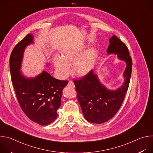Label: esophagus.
Returning a JSON list of instances; mask_svg holds the SVG:
<instances>
[{
  "instance_id": "obj_1",
  "label": "esophagus",
  "mask_w": 153,
  "mask_h": 153,
  "mask_svg": "<svg viewBox=\"0 0 153 153\" xmlns=\"http://www.w3.org/2000/svg\"><path fill=\"white\" fill-rule=\"evenodd\" d=\"M68 86H70V87H73V88H74V87L75 86L74 82L73 81H71V80L69 81V82L68 83Z\"/></svg>"
}]
</instances>
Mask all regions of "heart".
<instances>
[{
  "label": "heart",
  "instance_id": "1",
  "mask_svg": "<svg viewBox=\"0 0 153 153\" xmlns=\"http://www.w3.org/2000/svg\"><path fill=\"white\" fill-rule=\"evenodd\" d=\"M83 51V48H69L63 51L61 58H54L55 69L60 77H65L70 74L72 64L73 73L79 77L85 76L92 71L98 57L97 51L96 48H91L81 55Z\"/></svg>",
  "mask_w": 153,
  "mask_h": 153
}]
</instances>
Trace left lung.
Masks as SVG:
<instances>
[{
    "mask_svg": "<svg viewBox=\"0 0 153 153\" xmlns=\"http://www.w3.org/2000/svg\"><path fill=\"white\" fill-rule=\"evenodd\" d=\"M108 54H117L126 63L123 73L125 82L119 88L111 90L102 84L93 70L81 79L74 80L77 97L85 119L100 124L111 119L119 111L128 90L132 71V59L123 42L113 35L110 39Z\"/></svg>",
    "mask_w": 153,
    "mask_h": 153,
    "instance_id": "obj_1",
    "label": "left lung"
}]
</instances>
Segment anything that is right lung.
Returning <instances> with one entry per match:
<instances>
[{"mask_svg": "<svg viewBox=\"0 0 153 153\" xmlns=\"http://www.w3.org/2000/svg\"><path fill=\"white\" fill-rule=\"evenodd\" d=\"M33 36L27 34L20 41L10 58L13 86L18 102L26 116L40 125H48L57 117V110L61 105L62 90L68 82L52 77L45 71L33 78L20 71L25 48L34 43Z\"/></svg>", "mask_w": 153, "mask_h": 153, "instance_id": "right-lung-1", "label": "right lung"}]
</instances>
